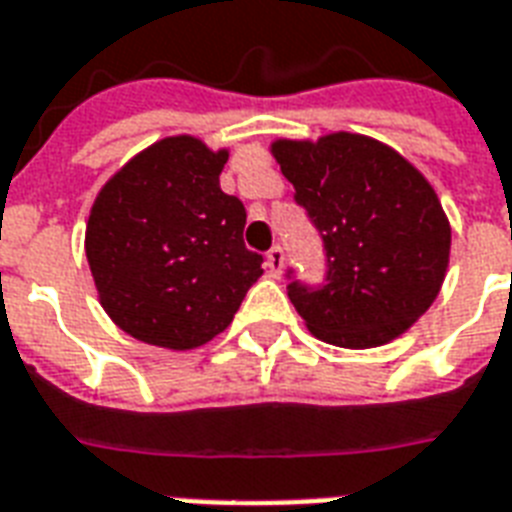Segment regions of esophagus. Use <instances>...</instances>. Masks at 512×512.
I'll list each match as a JSON object with an SVG mask.
<instances>
[{"instance_id": "esophagus-1", "label": "esophagus", "mask_w": 512, "mask_h": 512, "mask_svg": "<svg viewBox=\"0 0 512 512\" xmlns=\"http://www.w3.org/2000/svg\"><path fill=\"white\" fill-rule=\"evenodd\" d=\"M265 268H268V273L276 276V279L284 273V249H281L279 244L268 249V255H265Z\"/></svg>"}]
</instances>
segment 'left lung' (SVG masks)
I'll return each instance as SVG.
<instances>
[{"instance_id": "left-lung-1", "label": "left lung", "mask_w": 512, "mask_h": 512, "mask_svg": "<svg viewBox=\"0 0 512 512\" xmlns=\"http://www.w3.org/2000/svg\"><path fill=\"white\" fill-rule=\"evenodd\" d=\"M271 154L327 252L324 287H287L305 327L353 350L404 335L433 305L449 265L452 228L433 185L398 151L356 132L276 140Z\"/></svg>"}]
</instances>
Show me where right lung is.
Here are the masks:
<instances>
[{
    "label": "right lung",
    "instance_id": "obj_1",
    "mask_svg": "<svg viewBox=\"0 0 512 512\" xmlns=\"http://www.w3.org/2000/svg\"><path fill=\"white\" fill-rule=\"evenodd\" d=\"M225 162V148L175 135L100 188L84 252L100 305L135 340L199 348L231 324L263 276V255L244 247L247 209L220 191Z\"/></svg>",
    "mask_w": 512,
    "mask_h": 512
}]
</instances>
